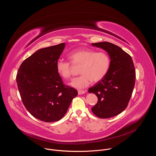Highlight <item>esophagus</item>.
I'll list each match as a JSON object with an SVG mask.
<instances>
[{
	"mask_svg": "<svg viewBox=\"0 0 156 156\" xmlns=\"http://www.w3.org/2000/svg\"><path fill=\"white\" fill-rule=\"evenodd\" d=\"M78 94H83L85 93L86 91H84V90H78Z\"/></svg>",
	"mask_w": 156,
	"mask_h": 156,
	"instance_id": "obj_1",
	"label": "esophagus"
}]
</instances>
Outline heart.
Listing matches in <instances>:
<instances>
[{
    "instance_id": "heart-1",
    "label": "heart",
    "mask_w": 156,
    "mask_h": 156,
    "mask_svg": "<svg viewBox=\"0 0 156 156\" xmlns=\"http://www.w3.org/2000/svg\"><path fill=\"white\" fill-rule=\"evenodd\" d=\"M71 62L80 65L81 75L74 78L71 85L78 89H82L90 85L92 81L98 82L107 74L110 66V57L104 51L91 49H80L72 51L68 55ZM72 63L59 59L56 62L57 73L65 79L72 78Z\"/></svg>"
}]
</instances>
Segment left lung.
Returning a JSON list of instances; mask_svg holds the SVG:
<instances>
[{
    "mask_svg": "<svg viewBox=\"0 0 156 156\" xmlns=\"http://www.w3.org/2000/svg\"><path fill=\"white\" fill-rule=\"evenodd\" d=\"M93 46L107 51L110 66L106 76L88 93L95 94L98 101L92 112L101 119L117 115L126 108L135 87L136 72L131 57L118 46L108 42L92 43Z\"/></svg>",
    "mask_w": 156,
    "mask_h": 156,
    "instance_id": "obj_1",
    "label": "left lung"
}]
</instances>
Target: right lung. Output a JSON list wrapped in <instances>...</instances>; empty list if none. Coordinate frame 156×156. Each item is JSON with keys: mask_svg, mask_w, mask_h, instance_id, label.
Listing matches in <instances>:
<instances>
[{"mask_svg": "<svg viewBox=\"0 0 156 156\" xmlns=\"http://www.w3.org/2000/svg\"><path fill=\"white\" fill-rule=\"evenodd\" d=\"M65 43L41 49L25 59L16 74L21 99L28 112L45 122L63 117L78 95L75 88L65 85L57 72L56 62Z\"/></svg>", "mask_w": 156, "mask_h": 156, "instance_id": "1", "label": "right lung"}]
</instances>
